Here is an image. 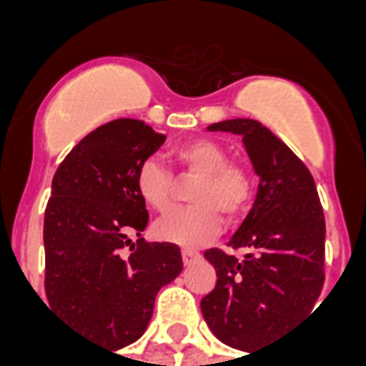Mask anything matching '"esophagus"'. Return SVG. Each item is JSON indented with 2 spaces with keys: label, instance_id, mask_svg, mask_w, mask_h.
<instances>
[{
  "label": "esophagus",
  "instance_id": "34e87169",
  "mask_svg": "<svg viewBox=\"0 0 366 366\" xmlns=\"http://www.w3.org/2000/svg\"><path fill=\"white\" fill-rule=\"evenodd\" d=\"M199 257H202V254H199L198 251H194V249H184L182 251L184 264H192L194 261H198Z\"/></svg>",
  "mask_w": 366,
  "mask_h": 366
}]
</instances>
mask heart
<instances>
[{"label":"heart","instance_id":"b5f03b06","mask_svg":"<svg viewBox=\"0 0 366 366\" xmlns=\"http://www.w3.org/2000/svg\"><path fill=\"white\" fill-rule=\"evenodd\" d=\"M174 160L186 176H196L192 206L172 207L154 223V235L180 247H199L214 239L227 223L241 219L253 199V176L241 162L229 160L222 144L209 139H192L174 149ZM137 192L152 209H167L174 196V176L157 159L137 168Z\"/></svg>","mask_w":366,"mask_h":366}]
</instances>
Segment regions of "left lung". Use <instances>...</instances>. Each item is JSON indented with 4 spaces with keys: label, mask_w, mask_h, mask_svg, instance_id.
Segmentation results:
<instances>
[{
    "label": "left lung",
    "mask_w": 366,
    "mask_h": 366,
    "mask_svg": "<svg viewBox=\"0 0 366 366\" xmlns=\"http://www.w3.org/2000/svg\"><path fill=\"white\" fill-rule=\"evenodd\" d=\"M243 137L261 176L251 214L227 245L245 257L207 249L217 282L202 314L225 345L253 353L310 312L325 280V219L314 176L278 137L254 119L212 123Z\"/></svg>",
    "instance_id": "left-lung-1"
}]
</instances>
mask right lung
I'll list each match as a JSON object with an SVG mask.
<instances>
[{
  "label": "right lung",
  "instance_id": "obj_1",
  "mask_svg": "<svg viewBox=\"0 0 366 366\" xmlns=\"http://www.w3.org/2000/svg\"><path fill=\"white\" fill-rule=\"evenodd\" d=\"M162 143L164 135L144 121L99 125L60 162L44 209L49 304L112 349L143 335L159 290L182 270L180 247L141 237L149 212L137 192V168Z\"/></svg>",
  "mask_w": 366,
  "mask_h": 366
}]
</instances>
